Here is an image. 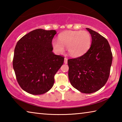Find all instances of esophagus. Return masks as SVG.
<instances>
[{
  "mask_svg": "<svg viewBox=\"0 0 122 122\" xmlns=\"http://www.w3.org/2000/svg\"><path fill=\"white\" fill-rule=\"evenodd\" d=\"M64 63L65 64H67L68 63V59L67 58L64 59Z\"/></svg>",
  "mask_w": 122,
  "mask_h": 122,
  "instance_id": "34e87169",
  "label": "esophagus"
}]
</instances>
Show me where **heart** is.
<instances>
[{
	"label": "heart",
	"instance_id": "obj_1",
	"mask_svg": "<svg viewBox=\"0 0 122 122\" xmlns=\"http://www.w3.org/2000/svg\"><path fill=\"white\" fill-rule=\"evenodd\" d=\"M92 38L86 30H67L59 34L58 40L54 39L51 45L54 51L62 54L67 47L69 54L73 57L83 55L90 48Z\"/></svg>",
	"mask_w": 122,
	"mask_h": 122
}]
</instances>
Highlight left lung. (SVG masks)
I'll list each match as a JSON object with an SVG mask.
<instances>
[{
    "label": "left lung",
    "instance_id": "8db88e82",
    "mask_svg": "<svg viewBox=\"0 0 122 122\" xmlns=\"http://www.w3.org/2000/svg\"><path fill=\"white\" fill-rule=\"evenodd\" d=\"M86 29L92 36V45L83 55L68 60V77L74 88L82 93L91 94L100 90L108 81L112 54L106 38Z\"/></svg>",
    "mask_w": 122,
    "mask_h": 122
}]
</instances>
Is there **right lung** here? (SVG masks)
Returning <instances> with one entry per match:
<instances>
[{
  "mask_svg": "<svg viewBox=\"0 0 122 122\" xmlns=\"http://www.w3.org/2000/svg\"><path fill=\"white\" fill-rule=\"evenodd\" d=\"M56 31L39 28L18 41L14 49L13 67L17 81L26 92L41 95L53 87L54 75L64 57L52 52L51 41Z\"/></svg>",
  "mask_w": 122,
  "mask_h": 122,
  "instance_id": "1",
  "label": "right lung"
}]
</instances>
